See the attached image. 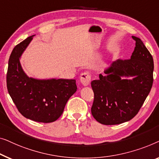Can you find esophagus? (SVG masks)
Returning a JSON list of instances; mask_svg holds the SVG:
<instances>
[{
	"instance_id": "obj_1",
	"label": "esophagus",
	"mask_w": 159,
	"mask_h": 159,
	"mask_svg": "<svg viewBox=\"0 0 159 159\" xmlns=\"http://www.w3.org/2000/svg\"><path fill=\"white\" fill-rule=\"evenodd\" d=\"M91 80V75L89 72H84L80 74V80L84 86H86L89 85Z\"/></svg>"
}]
</instances>
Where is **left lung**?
Instances as JSON below:
<instances>
[{
    "label": "left lung",
    "instance_id": "8db88e82",
    "mask_svg": "<svg viewBox=\"0 0 159 159\" xmlns=\"http://www.w3.org/2000/svg\"><path fill=\"white\" fill-rule=\"evenodd\" d=\"M132 38L135 47L129 59H118L92 80L94 99L91 114L101 124L112 125L133 119L138 113L151 91L153 82V59L140 38ZM122 76H134L121 80Z\"/></svg>",
    "mask_w": 159,
    "mask_h": 159
}]
</instances>
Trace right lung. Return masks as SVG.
<instances>
[{
	"instance_id": "1",
	"label": "right lung",
	"mask_w": 159,
	"mask_h": 159,
	"mask_svg": "<svg viewBox=\"0 0 159 159\" xmlns=\"http://www.w3.org/2000/svg\"><path fill=\"white\" fill-rule=\"evenodd\" d=\"M33 36L13 48L8 60L6 84L8 93L20 113L33 121L49 123L63 112L68 100L77 90L75 80H37L22 70L19 57Z\"/></svg>"
}]
</instances>
